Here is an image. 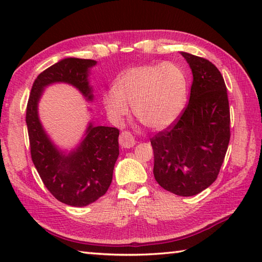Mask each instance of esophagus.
Segmentation results:
<instances>
[{
  "instance_id": "obj_1",
  "label": "esophagus",
  "mask_w": 262,
  "mask_h": 262,
  "mask_svg": "<svg viewBox=\"0 0 262 262\" xmlns=\"http://www.w3.org/2000/svg\"><path fill=\"white\" fill-rule=\"evenodd\" d=\"M119 143L122 148H132L135 144V140L129 132H121L119 136Z\"/></svg>"
}]
</instances>
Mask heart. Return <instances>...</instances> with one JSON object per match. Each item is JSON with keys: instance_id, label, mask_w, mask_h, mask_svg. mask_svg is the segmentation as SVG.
I'll list each match as a JSON object with an SVG mask.
<instances>
[{"instance_id": "b5f03b06", "label": "heart", "mask_w": 262, "mask_h": 262, "mask_svg": "<svg viewBox=\"0 0 262 262\" xmlns=\"http://www.w3.org/2000/svg\"><path fill=\"white\" fill-rule=\"evenodd\" d=\"M187 98V76L174 62L135 66L123 72L117 89L104 94L110 118L119 122L134 108L141 123L151 129H164L177 121Z\"/></svg>"}]
</instances>
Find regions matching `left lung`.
I'll return each mask as SVG.
<instances>
[{
    "label": "left lung",
    "instance_id": "1",
    "mask_svg": "<svg viewBox=\"0 0 262 262\" xmlns=\"http://www.w3.org/2000/svg\"><path fill=\"white\" fill-rule=\"evenodd\" d=\"M193 73L188 104L177 121L150 139L154 176L168 192L196 195L214 183L230 141L227 86L209 60L181 52Z\"/></svg>",
    "mask_w": 262,
    "mask_h": 262
}]
</instances>
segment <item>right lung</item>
Segmentation results:
<instances>
[{"mask_svg":"<svg viewBox=\"0 0 262 262\" xmlns=\"http://www.w3.org/2000/svg\"><path fill=\"white\" fill-rule=\"evenodd\" d=\"M95 64L94 60L68 57L51 66L38 75L26 106L30 151L34 166L53 196L74 207L90 205L107 192L119 156V129L90 125L81 145L64 156L43 132L37 105L42 89L55 82L72 84L92 100L86 77L88 69Z\"/></svg>","mask_w":262,"mask_h":262,"instance_id":"obj_1","label":"right lung"}]
</instances>
